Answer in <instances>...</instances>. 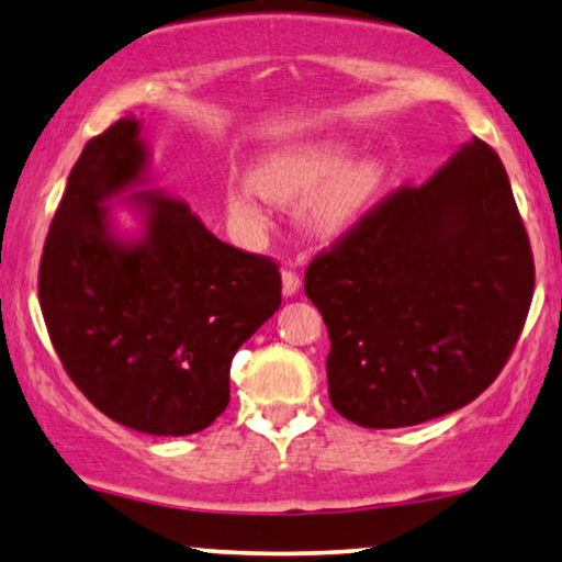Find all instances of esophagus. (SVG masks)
<instances>
[{
  "instance_id": "1",
  "label": "esophagus",
  "mask_w": 562,
  "mask_h": 562,
  "mask_svg": "<svg viewBox=\"0 0 562 562\" xmlns=\"http://www.w3.org/2000/svg\"><path fill=\"white\" fill-rule=\"evenodd\" d=\"M299 289H302V279H299L294 271H283L281 273V291H283V296H294Z\"/></svg>"
}]
</instances>
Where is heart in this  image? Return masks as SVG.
<instances>
[{
    "mask_svg": "<svg viewBox=\"0 0 562 562\" xmlns=\"http://www.w3.org/2000/svg\"><path fill=\"white\" fill-rule=\"evenodd\" d=\"M389 183V166L379 156L350 160L342 143L310 140L281 145L260 158L248 179L229 181L227 212L245 225H263V196L281 206L304 204V225L319 240L348 233Z\"/></svg>",
    "mask_w": 562,
    "mask_h": 562,
    "instance_id": "1",
    "label": "heart"
}]
</instances>
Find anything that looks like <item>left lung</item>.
<instances>
[{
	"label": "left lung",
	"mask_w": 562,
	"mask_h": 562,
	"mask_svg": "<svg viewBox=\"0 0 562 562\" xmlns=\"http://www.w3.org/2000/svg\"><path fill=\"white\" fill-rule=\"evenodd\" d=\"M329 335V402L368 429L412 427L483 394L525 327L535 260L502 158L473 137L306 268Z\"/></svg>",
	"instance_id": "obj_1"
}]
</instances>
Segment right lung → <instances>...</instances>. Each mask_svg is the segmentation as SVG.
I'll return each instance as SVG.
<instances>
[{
	"label": "right lung",
	"mask_w": 562,
	"mask_h": 562,
	"mask_svg": "<svg viewBox=\"0 0 562 562\" xmlns=\"http://www.w3.org/2000/svg\"><path fill=\"white\" fill-rule=\"evenodd\" d=\"M148 183L140 120L91 137L50 222L37 294L60 363L99 412L183 437L227 409L229 366L281 306V276ZM114 201L136 214L137 234L119 229Z\"/></svg>",
	"instance_id": "add662e5"
}]
</instances>
